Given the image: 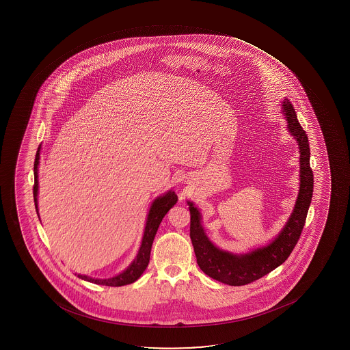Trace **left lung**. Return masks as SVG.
Here are the masks:
<instances>
[{"mask_svg":"<svg viewBox=\"0 0 350 350\" xmlns=\"http://www.w3.org/2000/svg\"><path fill=\"white\" fill-rule=\"evenodd\" d=\"M282 112L287 120V129L297 139L300 150V189L293 213L272 243L244 254H231L218 249L206 237L202 228L201 213L191 202H188L190 238L197 264L206 275L226 285H247L282 265L297 245L305 225L314 185L313 172L310 165V144L307 134L297 121L293 105L288 99L282 101Z\"/></svg>","mask_w":350,"mask_h":350,"instance_id":"8db88e82","label":"left lung"}]
</instances>
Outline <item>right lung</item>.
Returning a JSON list of instances; mask_svg holds the SVG:
<instances>
[{
    "instance_id": "obj_1",
    "label": "right lung",
    "mask_w": 350,
    "mask_h": 350,
    "mask_svg": "<svg viewBox=\"0 0 350 350\" xmlns=\"http://www.w3.org/2000/svg\"><path fill=\"white\" fill-rule=\"evenodd\" d=\"M40 145L37 149L36 157H35V163H33V176H35V183H33V202H35V208L38 215V208H37V193H38V163H40ZM176 193L169 190L162 196L157 197L153 202V204L149 209L148 217L146 221L145 232L142 237L140 249L137 252V257L134 259L132 264L127 269L118 274L116 277L109 278V279H94V278L88 277V275H81L78 274V278H81L85 282H93L98 285L118 286L129 285L132 282H137L141 277V274L145 272V269L148 266L149 258H150V250L153 244L154 237L157 234V228L160 225L162 218L165 217V213H168L170 208H173L176 204ZM40 218V216H38Z\"/></svg>"
}]
</instances>
